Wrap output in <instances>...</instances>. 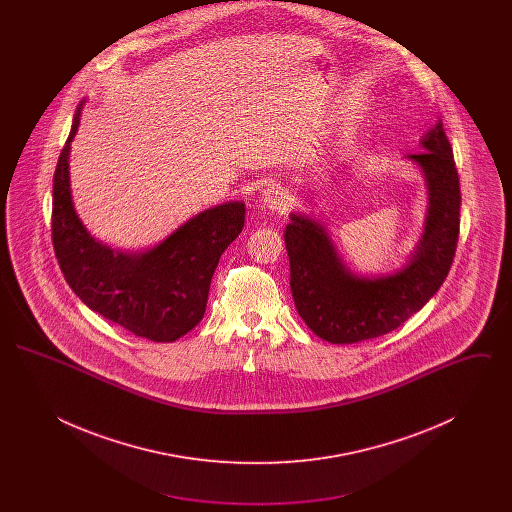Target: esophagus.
Returning a JSON list of instances; mask_svg holds the SVG:
<instances>
[{
	"instance_id": "34e87169",
	"label": "esophagus",
	"mask_w": 512,
	"mask_h": 512,
	"mask_svg": "<svg viewBox=\"0 0 512 512\" xmlns=\"http://www.w3.org/2000/svg\"><path fill=\"white\" fill-rule=\"evenodd\" d=\"M286 205H288V195L280 186H270L261 195V207L270 213H284Z\"/></svg>"
}]
</instances>
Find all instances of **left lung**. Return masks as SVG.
<instances>
[{"label": "left lung", "instance_id": "left-lung-1", "mask_svg": "<svg viewBox=\"0 0 512 512\" xmlns=\"http://www.w3.org/2000/svg\"><path fill=\"white\" fill-rule=\"evenodd\" d=\"M413 161L426 184V217L420 240L405 265L363 276L341 259L318 219L290 213L284 232L290 286L299 317L330 343H357L388 334L418 313L445 282L459 240L461 184L443 124L420 138Z\"/></svg>", "mask_w": 512, "mask_h": 512}]
</instances>
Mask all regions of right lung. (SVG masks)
Here are the masks:
<instances>
[{
    "label": "right lung",
    "instance_id": "add662e5",
    "mask_svg": "<svg viewBox=\"0 0 512 512\" xmlns=\"http://www.w3.org/2000/svg\"><path fill=\"white\" fill-rule=\"evenodd\" d=\"M84 101L53 176L51 232L59 267L73 292L101 317L151 341H176L205 315L211 278L220 255L245 220L244 201H226L197 213L161 244L130 253L90 234L74 209L71 142Z\"/></svg>",
    "mask_w": 512,
    "mask_h": 512
}]
</instances>
